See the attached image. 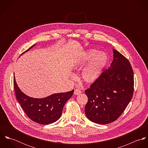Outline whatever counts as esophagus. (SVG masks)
<instances>
[{"label": "esophagus", "mask_w": 148, "mask_h": 148, "mask_svg": "<svg viewBox=\"0 0 148 148\" xmlns=\"http://www.w3.org/2000/svg\"><path fill=\"white\" fill-rule=\"evenodd\" d=\"M81 93H82V91H81L80 89H75V91H74V95H79Z\"/></svg>", "instance_id": "obj_1"}]
</instances>
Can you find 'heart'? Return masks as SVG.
<instances>
[{"mask_svg": "<svg viewBox=\"0 0 148 148\" xmlns=\"http://www.w3.org/2000/svg\"><path fill=\"white\" fill-rule=\"evenodd\" d=\"M89 61L90 62L82 73V79L86 84L93 83L99 78L106 65L107 56L104 52H98L97 50L93 49H89L75 62L73 67L75 69H78Z\"/></svg>", "mask_w": 148, "mask_h": 148, "instance_id": "obj_1", "label": "heart"}]
</instances>
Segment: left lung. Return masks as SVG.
Masks as SVG:
<instances>
[{
    "mask_svg": "<svg viewBox=\"0 0 148 148\" xmlns=\"http://www.w3.org/2000/svg\"><path fill=\"white\" fill-rule=\"evenodd\" d=\"M110 67L85 90L88 101L85 107L87 118L99 124L116 120L130 103L133 94L134 77L127 58L113 49Z\"/></svg>",
    "mask_w": 148,
    "mask_h": 148,
    "instance_id": "1",
    "label": "left lung"
}]
</instances>
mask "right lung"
<instances>
[{
    "mask_svg": "<svg viewBox=\"0 0 148 148\" xmlns=\"http://www.w3.org/2000/svg\"><path fill=\"white\" fill-rule=\"evenodd\" d=\"M31 46L24 53L29 51ZM14 86L19 103L27 116L32 121L42 125L53 123L60 119L64 106L73 95L74 90L64 93H54L42 99L31 97L25 95L18 87L14 76Z\"/></svg>",
    "mask_w": 148,
    "mask_h": 148,
    "instance_id": "obj_1",
    "label": "right lung"
}]
</instances>
